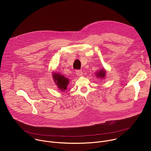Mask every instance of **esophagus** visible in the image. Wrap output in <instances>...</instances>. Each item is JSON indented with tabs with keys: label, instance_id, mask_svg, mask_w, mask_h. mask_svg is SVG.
Segmentation results:
<instances>
[{
	"label": "esophagus",
	"instance_id": "obj_1",
	"mask_svg": "<svg viewBox=\"0 0 151 151\" xmlns=\"http://www.w3.org/2000/svg\"><path fill=\"white\" fill-rule=\"evenodd\" d=\"M75 73L77 75V76H81L83 75V73H82V70H76Z\"/></svg>",
	"mask_w": 151,
	"mask_h": 151
}]
</instances>
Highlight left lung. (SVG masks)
Returning <instances> with one entry per match:
<instances>
[{
  "instance_id": "8db88e82",
  "label": "left lung",
  "mask_w": 151,
  "mask_h": 151,
  "mask_svg": "<svg viewBox=\"0 0 151 151\" xmlns=\"http://www.w3.org/2000/svg\"><path fill=\"white\" fill-rule=\"evenodd\" d=\"M105 74H106V73H105V71H104V70L103 69V70H100V71L99 72V73L97 74V76L101 77V78H104Z\"/></svg>"
}]
</instances>
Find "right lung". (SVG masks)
Instances as JSON below:
<instances>
[{"mask_svg": "<svg viewBox=\"0 0 151 151\" xmlns=\"http://www.w3.org/2000/svg\"><path fill=\"white\" fill-rule=\"evenodd\" d=\"M53 78L54 79V82L57 85L58 88L60 90L65 91L67 88L68 85L69 84V79L63 75L59 74H53Z\"/></svg>", "mask_w": 151, "mask_h": 151, "instance_id": "right-lung-1", "label": "right lung"}]
</instances>
